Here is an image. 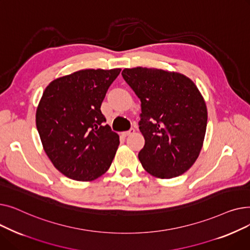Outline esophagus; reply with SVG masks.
<instances>
[{
    "label": "esophagus",
    "mask_w": 250,
    "mask_h": 250,
    "mask_svg": "<svg viewBox=\"0 0 250 250\" xmlns=\"http://www.w3.org/2000/svg\"><path fill=\"white\" fill-rule=\"evenodd\" d=\"M134 133H135V128H134V127H130L128 130H126V132H124L123 135H124L125 137H126V136H129V135H132V134H134Z\"/></svg>",
    "instance_id": "1"
}]
</instances>
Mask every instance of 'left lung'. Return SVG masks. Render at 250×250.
Wrapping results in <instances>:
<instances>
[{
	"label": "left lung",
	"instance_id": "1",
	"mask_svg": "<svg viewBox=\"0 0 250 250\" xmlns=\"http://www.w3.org/2000/svg\"><path fill=\"white\" fill-rule=\"evenodd\" d=\"M122 75L141 100L142 166L158 178L185 173L198 159L207 128V106L198 87L185 75L159 69L137 67Z\"/></svg>",
	"mask_w": 250,
	"mask_h": 250
}]
</instances>
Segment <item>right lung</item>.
<instances>
[{
    "label": "right lung",
    "instance_id": "add662e5",
    "mask_svg": "<svg viewBox=\"0 0 250 250\" xmlns=\"http://www.w3.org/2000/svg\"><path fill=\"white\" fill-rule=\"evenodd\" d=\"M121 69H88L52 81L36 110L43 149L61 173L74 180L96 179L108 170L120 137L101 112V103Z\"/></svg>",
    "mask_w": 250,
    "mask_h": 250
}]
</instances>
